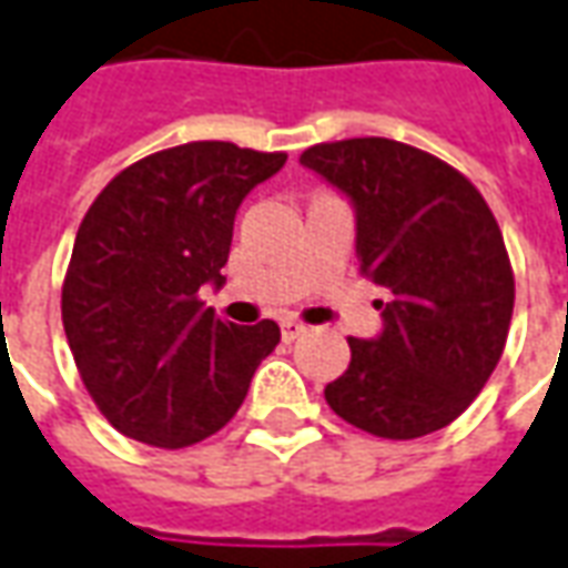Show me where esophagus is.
I'll list each match as a JSON object with an SVG mask.
<instances>
[{
  "instance_id": "esophagus-1",
  "label": "esophagus",
  "mask_w": 568,
  "mask_h": 568,
  "mask_svg": "<svg viewBox=\"0 0 568 568\" xmlns=\"http://www.w3.org/2000/svg\"><path fill=\"white\" fill-rule=\"evenodd\" d=\"M306 334V324L293 322V318H287V322H281V336H284V343H293L296 336Z\"/></svg>"
}]
</instances>
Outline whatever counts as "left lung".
<instances>
[{"label": "left lung", "mask_w": 568, "mask_h": 568, "mask_svg": "<svg viewBox=\"0 0 568 568\" xmlns=\"http://www.w3.org/2000/svg\"><path fill=\"white\" fill-rule=\"evenodd\" d=\"M300 163L355 203L358 272L389 293L383 334L349 336L324 398L381 439H420L470 408L514 315V268L486 197L445 160L393 139L306 148Z\"/></svg>", "instance_id": "8db88e82"}]
</instances>
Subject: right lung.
Masks as SVG:
<instances>
[{"label": "right lung", "mask_w": 568, "mask_h": 568, "mask_svg": "<svg viewBox=\"0 0 568 568\" xmlns=\"http://www.w3.org/2000/svg\"><path fill=\"white\" fill-rule=\"evenodd\" d=\"M284 151L187 142L116 172L82 216L61 287L80 377L123 436L187 448L244 405L281 343L275 322L237 327L203 306L222 284L234 213Z\"/></svg>", "instance_id": "obj_1"}]
</instances>
